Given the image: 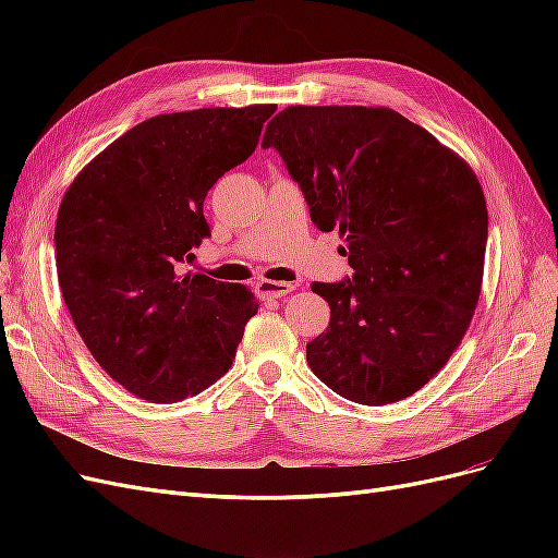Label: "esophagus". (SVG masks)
Here are the masks:
<instances>
[{"mask_svg":"<svg viewBox=\"0 0 558 558\" xmlns=\"http://www.w3.org/2000/svg\"><path fill=\"white\" fill-rule=\"evenodd\" d=\"M295 286H298V283L263 279V281H258V295H260V298H283V295H289L291 291H295Z\"/></svg>","mask_w":558,"mask_h":558,"instance_id":"1","label":"esophagus"}]
</instances>
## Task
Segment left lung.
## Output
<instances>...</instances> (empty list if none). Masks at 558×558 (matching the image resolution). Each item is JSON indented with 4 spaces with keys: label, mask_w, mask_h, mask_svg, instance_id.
<instances>
[{
    "label": "left lung",
    "mask_w": 558,
    "mask_h": 558,
    "mask_svg": "<svg viewBox=\"0 0 558 558\" xmlns=\"http://www.w3.org/2000/svg\"><path fill=\"white\" fill-rule=\"evenodd\" d=\"M320 230H340L353 277L314 281L330 326L307 344L337 396L388 404L459 349L484 277L486 199L472 167L386 107H286L267 123Z\"/></svg>",
    "instance_id": "8db88e82"
}]
</instances>
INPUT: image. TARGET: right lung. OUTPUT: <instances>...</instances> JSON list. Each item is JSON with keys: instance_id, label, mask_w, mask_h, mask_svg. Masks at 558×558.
Returning a JSON list of instances; mask_svg holds the SVG:
<instances>
[{"instance_id": "obj_1", "label": "right lung", "mask_w": 558, "mask_h": 558, "mask_svg": "<svg viewBox=\"0 0 558 558\" xmlns=\"http://www.w3.org/2000/svg\"><path fill=\"white\" fill-rule=\"evenodd\" d=\"M277 105L160 113L97 154L56 221L64 305L105 373L132 396L179 402L221 379L258 300L242 283L179 275L209 238L205 197L256 150Z\"/></svg>"}]
</instances>
